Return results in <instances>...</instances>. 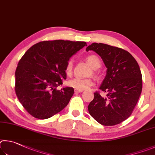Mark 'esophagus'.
Returning a JSON list of instances; mask_svg holds the SVG:
<instances>
[{
    "mask_svg": "<svg viewBox=\"0 0 155 155\" xmlns=\"http://www.w3.org/2000/svg\"><path fill=\"white\" fill-rule=\"evenodd\" d=\"M83 92V90H78V89H75V93H79Z\"/></svg>",
    "mask_w": 155,
    "mask_h": 155,
    "instance_id": "1",
    "label": "esophagus"
}]
</instances>
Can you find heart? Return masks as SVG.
<instances>
[{"label": "heart", "instance_id": "obj_1", "mask_svg": "<svg viewBox=\"0 0 155 155\" xmlns=\"http://www.w3.org/2000/svg\"><path fill=\"white\" fill-rule=\"evenodd\" d=\"M87 61L91 66L94 69H97L101 67V61L95 55H90L87 57ZM73 66V62L72 60H70L67 62L66 67H65V72L67 75H70L72 72ZM93 81L90 78H82L80 77H75L69 80L68 84L73 88L78 89V90H86L90 88L93 85Z\"/></svg>", "mask_w": 155, "mask_h": 155}]
</instances>
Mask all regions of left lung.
Instances as JSON below:
<instances>
[{"mask_svg":"<svg viewBox=\"0 0 155 155\" xmlns=\"http://www.w3.org/2000/svg\"><path fill=\"white\" fill-rule=\"evenodd\" d=\"M89 50L99 54L107 68L99 87L107 94L102 97L94 93L88 112L103 125H116L131 116L140 98L142 90L140 67L134 56L123 49L93 43L86 48V51Z\"/></svg>","mask_w":155,"mask_h":155,"instance_id":"obj_1","label":"left lung"}]
</instances>
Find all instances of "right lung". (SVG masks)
I'll return each mask as SVG.
<instances>
[{"instance_id": "right-lung-1", "label": "right lung", "mask_w": 155, "mask_h": 155, "mask_svg": "<svg viewBox=\"0 0 155 155\" xmlns=\"http://www.w3.org/2000/svg\"><path fill=\"white\" fill-rule=\"evenodd\" d=\"M87 44L84 41H45L32 45L19 61L15 71L16 95L35 118L47 119L69 104L74 89L56 87L66 80L65 67L71 57Z\"/></svg>"}]
</instances>
